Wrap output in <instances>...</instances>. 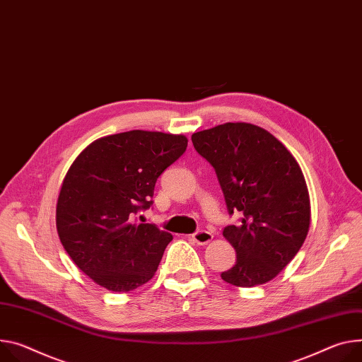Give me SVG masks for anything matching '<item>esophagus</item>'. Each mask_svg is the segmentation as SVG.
<instances>
[{"label": "esophagus", "mask_w": 362, "mask_h": 362, "mask_svg": "<svg viewBox=\"0 0 362 362\" xmlns=\"http://www.w3.org/2000/svg\"><path fill=\"white\" fill-rule=\"evenodd\" d=\"M192 238H193V241H194L196 244L206 245L208 243L212 241L214 235H212V233L205 231V229H199V231H196V233L192 235Z\"/></svg>", "instance_id": "obj_1"}]
</instances>
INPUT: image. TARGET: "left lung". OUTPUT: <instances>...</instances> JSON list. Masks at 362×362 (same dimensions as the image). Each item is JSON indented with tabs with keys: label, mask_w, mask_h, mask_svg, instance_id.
Returning <instances> with one entry per match:
<instances>
[{
	"label": "left lung",
	"mask_w": 362,
	"mask_h": 362,
	"mask_svg": "<svg viewBox=\"0 0 362 362\" xmlns=\"http://www.w3.org/2000/svg\"><path fill=\"white\" fill-rule=\"evenodd\" d=\"M192 143L214 166L229 214H243L222 233L237 251L222 280L237 287L273 280L309 233L310 198L299 163L267 129L248 122L199 131Z\"/></svg>",
	"instance_id": "1"
}]
</instances>
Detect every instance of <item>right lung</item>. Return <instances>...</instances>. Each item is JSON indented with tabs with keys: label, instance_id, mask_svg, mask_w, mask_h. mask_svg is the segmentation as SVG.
Segmentation results:
<instances>
[{
	"label": "right lung",
	"instance_id": "1",
	"mask_svg": "<svg viewBox=\"0 0 362 362\" xmlns=\"http://www.w3.org/2000/svg\"><path fill=\"white\" fill-rule=\"evenodd\" d=\"M186 147L183 134L133 129L92 141L71 164L56 228L63 248L96 284L129 291L156 274L173 237L134 216L150 208L157 177Z\"/></svg>",
	"mask_w": 362,
	"mask_h": 362
}]
</instances>
